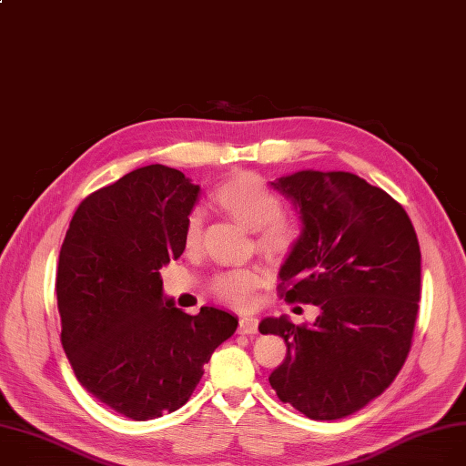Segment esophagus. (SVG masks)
Here are the masks:
<instances>
[{
    "label": "esophagus",
    "instance_id": "1",
    "mask_svg": "<svg viewBox=\"0 0 466 466\" xmlns=\"http://www.w3.org/2000/svg\"><path fill=\"white\" fill-rule=\"evenodd\" d=\"M258 319L253 315H241L239 317V332L241 334H257Z\"/></svg>",
    "mask_w": 466,
    "mask_h": 466
}]
</instances>
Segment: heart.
<instances>
[{
	"instance_id": "1",
	"label": "heart",
	"mask_w": 466,
	"mask_h": 466,
	"mask_svg": "<svg viewBox=\"0 0 466 466\" xmlns=\"http://www.w3.org/2000/svg\"><path fill=\"white\" fill-rule=\"evenodd\" d=\"M215 204L227 211L241 225L257 232V246L270 257H285L297 241V228L283 218V204L279 196L255 174H238L220 183L213 192ZM202 236V215L194 211L185 227V246L194 249ZM258 276L253 270H232L220 274L213 281V292L223 302L248 308L253 302V292Z\"/></svg>"
}]
</instances>
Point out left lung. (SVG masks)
<instances>
[{
    "instance_id": "1",
    "label": "left lung",
    "mask_w": 466,
    "mask_h": 466,
    "mask_svg": "<svg viewBox=\"0 0 466 466\" xmlns=\"http://www.w3.org/2000/svg\"><path fill=\"white\" fill-rule=\"evenodd\" d=\"M270 185L302 223L279 268L283 297L319 309L309 327L287 315L260 321L287 344L270 385L309 420L346 418L381 395L408 357L420 241L404 208L350 171L300 169Z\"/></svg>"
}]
</instances>
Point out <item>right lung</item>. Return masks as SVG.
Here are the masks:
<instances>
[{
  "instance_id": "obj_1",
  "label": "right lung",
  "mask_w": 466,
  "mask_h": 466,
  "mask_svg": "<svg viewBox=\"0 0 466 466\" xmlns=\"http://www.w3.org/2000/svg\"><path fill=\"white\" fill-rule=\"evenodd\" d=\"M200 198L179 169L137 167L81 202L66 232L56 299L62 346L79 383L136 421L176 411L238 317L204 306L188 315L164 297L160 270L185 251Z\"/></svg>"
}]
</instances>
